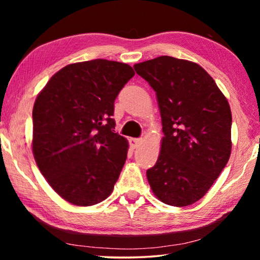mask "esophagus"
Listing matches in <instances>:
<instances>
[{"label":"esophagus","instance_id":"esophagus-1","mask_svg":"<svg viewBox=\"0 0 260 260\" xmlns=\"http://www.w3.org/2000/svg\"><path fill=\"white\" fill-rule=\"evenodd\" d=\"M141 142H142V139H129V146L132 149L138 148Z\"/></svg>","mask_w":260,"mask_h":260}]
</instances>
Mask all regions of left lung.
Here are the masks:
<instances>
[{"label":"left lung","instance_id":"1","mask_svg":"<svg viewBox=\"0 0 260 260\" xmlns=\"http://www.w3.org/2000/svg\"><path fill=\"white\" fill-rule=\"evenodd\" d=\"M134 70L156 91L164 133L157 162L147 171L149 184L162 203L190 205L208 192L230 159V104L192 61L160 56Z\"/></svg>","mask_w":260,"mask_h":260}]
</instances>
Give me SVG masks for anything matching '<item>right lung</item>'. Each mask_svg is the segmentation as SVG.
<instances>
[{
    "label": "right lung",
    "instance_id": "obj_1",
    "mask_svg": "<svg viewBox=\"0 0 260 260\" xmlns=\"http://www.w3.org/2000/svg\"><path fill=\"white\" fill-rule=\"evenodd\" d=\"M134 74L129 65L108 59L70 64L35 100V161L70 203L94 205L112 192L128 149L113 131L114 100Z\"/></svg>",
    "mask_w": 260,
    "mask_h": 260
}]
</instances>
